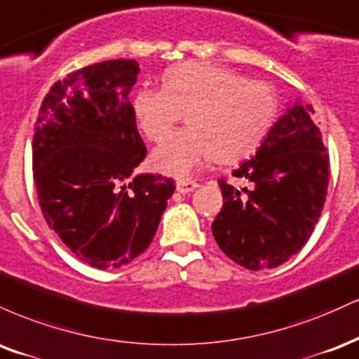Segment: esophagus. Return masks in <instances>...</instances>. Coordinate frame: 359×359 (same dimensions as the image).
<instances>
[{
    "instance_id": "obj_1",
    "label": "esophagus",
    "mask_w": 359,
    "mask_h": 359,
    "mask_svg": "<svg viewBox=\"0 0 359 359\" xmlns=\"http://www.w3.org/2000/svg\"><path fill=\"white\" fill-rule=\"evenodd\" d=\"M196 188H198V183H195V181H188V180L176 181V191L181 193V195H188V193H191L193 189Z\"/></svg>"
}]
</instances>
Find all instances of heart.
Returning <instances> with one entry per match:
<instances>
[{"mask_svg":"<svg viewBox=\"0 0 359 359\" xmlns=\"http://www.w3.org/2000/svg\"><path fill=\"white\" fill-rule=\"evenodd\" d=\"M130 104L151 141H163L188 112L189 128L168 137L151 156L156 170L181 180L215 156L220 163L247 158L277 114L272 86L206 62L180 63L164 75V87H139Z\"/></svg>","mask_w":359,"mask_h":359,"instance_id":"heart-1","label":"heart"}]
</instances>
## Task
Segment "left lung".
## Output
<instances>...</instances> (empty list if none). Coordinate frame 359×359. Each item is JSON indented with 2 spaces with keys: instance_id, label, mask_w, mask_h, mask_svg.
Masks as SVG:
<instances>
[{
  "instance_id": "left-lung-1",
  "label": "left lung",
  "mask_w": 359,
  "mask_h": 359,
  "mask_svg": "<svg viewBox=\"0 0 359 359\" xmlns=\"http://www.w3.org/2000/svg\"><path fill=\"white\" fill-rule=\"evenodd\" d=\"M313 107L289 104L250 161L233 171L252 188L218 180L223 203L212 223L218 247L248 271L276 269L313 233L330 181V158Z\"/></svg>"
}]
</instances>
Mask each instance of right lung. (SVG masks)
<instances>
[{
    "instance_id": "obj_1",
    "label": "right lung",
    "mask_w": 359,
    "mask_h": 359,
    "mask_svg": "<svg viewBox=\"0 0 359 359\" xmlns=\"http://www.w3.org/2000/svg\"><path fill=\"white\" fill-rule=\"evenodd\" d=\"M139 63L107 60L72 72L45 95L33 137V178L48 226L100 271L153 242L172 180L134 175L144 161L129 92Z\"/></svg>"
}]
</instances>
